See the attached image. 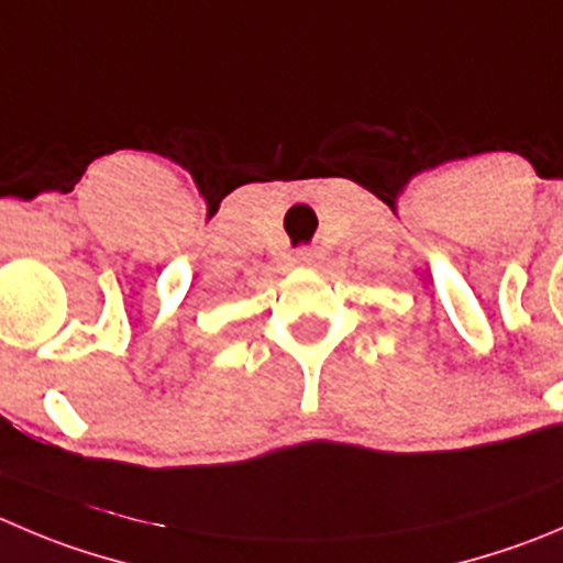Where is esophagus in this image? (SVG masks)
Instances as JSON below:
<instances>
[{"instance_id": "34e87169", "label": "esophagus", "mask_w": 563, "mask_h": 563, "mask_svg": "<svg viewBox=\"0 0 563 563\" xmlns=\"http://www.w3.org/2000/svg\"><path fill=\"white\" fill-rule=\"evenodd\" d=\"M296 265H301V267L318 265V251H314V249H298L296 251Z\"/></svg>"}]
</instances>
